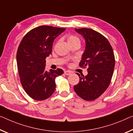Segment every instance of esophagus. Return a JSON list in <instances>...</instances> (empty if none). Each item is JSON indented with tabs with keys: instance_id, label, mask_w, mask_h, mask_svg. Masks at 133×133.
<instances>
[{
	"instance_id": "obj_1",
	"label": "esophagus",
	"mask_w": 133,
	"mask_h": 133,
	"mask_svg": "<svg viewBox=\"0 0 133 133\" xmlns=\"http://www.w3.org/2000/svg\"><path fill=\"white\" fill-rule=\"evenodd\" d=\"M71 71H64V74L66 75H69V74H71Z\"/></svg>"
}]
</instances>
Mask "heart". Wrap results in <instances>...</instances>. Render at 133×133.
Listing matches in <instances>:
<instances>
[{"mask_svg": "<svg viewBox=\"0 0 133 133\" xmlns=\"http://www.w3.org/2000/svg\"><path fill=\"white\" fill-rule=\"evenodd\" d=\"M76 40H79V39L77 37H75L73 35H69L68 37V42H74V41H76Z\"/></svg>", "mask_w": 133, "mask_h": 133, "instance_id": "b5f03b06", "label": "heart"}]
</instances>
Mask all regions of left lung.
<instances>
[{"label":"left lung","mask_w":133,"mask_h":133,"mask_svg":"<svg viewBox=\"0 0 133 133\" xmlns=\"http://www.w3.org/2000/svg\"><path fill=\"white\" fill-rule=\"evenodd\" d=\"M75 31L85 40V50L79 66L87 67L84 77L77 73L79 83L74 86L75 92L85 101H91L101 96L111 83L115 67L112 48L105 36L92 29L82 28Z\"/></svg>","instance_id":"1"}]
</instances>
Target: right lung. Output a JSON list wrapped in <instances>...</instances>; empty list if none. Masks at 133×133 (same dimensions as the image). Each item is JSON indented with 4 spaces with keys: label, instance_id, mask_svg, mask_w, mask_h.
Returning a JSON list of instances; mask_svg holds the SVG:
<instances>
[{
    "label": "right lung",
    "instance_id": "add662e5",
    "mask_svg": "<svg viewBox=\"0 0 133 133\" xmlns=\"http://www.w3.org/2000/svg\"><path fill=\"white\" fill-rule=\"evenodd\" d=\"M66 30L42 25L28 31L22 38L17 53L20 82L26 94L36 101H44L54 93L55 78L62 69L45 71L46 58L52 54L55 38Z\"/></svg>",
    "mask_w": 133,
    "mask_h": 133
}]
</instances>
